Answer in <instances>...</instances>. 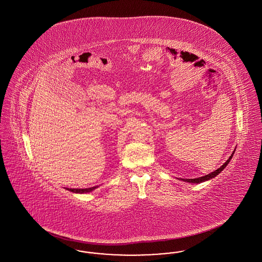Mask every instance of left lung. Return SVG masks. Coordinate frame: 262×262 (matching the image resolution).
Instances as JSON below:
<instances>
[{"instance_id":"obj_1","label":"left lung","mask_w":262,"mask_h":262,"mask_svg":"<svg viewBox=\"0 0 262 262\" xmlns=\"http://www.w3.org/2000/svg\"><path fill=\"white\" fill-rule=\"evenodd\" d=\"M236 149V148H235ZM234 153H235V150L233 151V153H232V155L229 157V159L226 161V162L219 168V169H217L216 171H214V172H212L210 174H205V176H203V177H200V178H196V179H182L184 182H187V183H193V184H199V183H202V182H205V181H208V180H211L213 178H215L217 174H219V173H221L223 170L225 169V167L229 164V162L231 161V159H232V157H233V155H234Z\"/></svg>"}]
</instances>
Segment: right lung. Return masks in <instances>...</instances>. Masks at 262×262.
I'll use <instances>...</instances> for the list:
<instances>
[{
  "label": "right lung",
  "mask_w": 262,
  "mask_h": 262,
  "mask_svg": "<svg viewBox=\"0 0 262 262\" xmlns=\"http://www.w3.org/2000/svg\"><path fill=\"white\" fill-rule=\"evenodd\" d=\"M96 187H98V186L96 187H88V188H67L68 190L72 191V192H75V193H88L90 192L92 190H94Z\"/></svg>",
  "instance_id": "add662e5"
}]
</instances>
